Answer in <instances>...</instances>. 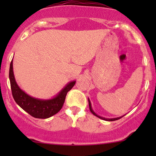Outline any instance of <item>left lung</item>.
<instances>
[{
    "mask_svg": "<svg viewBox=\"0 0 156 156\" xmlns=\"http://www.w3.org/2000/svg\"><path fill=\"white\" fill-rule=\"evenodd\" d=\"M88 101H89V109H90V112L92 113L93 114H94V116H96V117H98V118H100V119H103V120H105V121H114V120H117V119H120V118H122L123 117V116H125V115H123V116H122V117H117V118H112V119H108V118H105V117H101V116H99V115H98V114H96L95 112H94V111H93V109H92V104H91V102H90V100L88 98Z\"/></svg>",
    "mask_w": 156,
    "mask_h": 156,
    "instance_id": "1",
    "label": "left lung"
}]
</instances>
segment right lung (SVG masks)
<instances>
[{
    "label": "right lung",
    "instance_id": "obj_1",
    "mask_svg": "<svg viewBox=\"0 0 156 156\" xmlns=\"http://www.w3.org/2000/svg\"><path fill=\"white\" fill-rule=\"evenodd\" d=\"M9 80L12 96L17 104L35 118L47 119L57 114L62 109L67 92L74 87L76 80L68 83L62 90L51 99L42 100L26 94L20 88L15 80L13 72V61L9 68Z\"/></svg>",
    "mask_w": 156,
    "mask_h": 156
}]
</instances>
